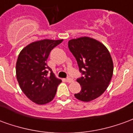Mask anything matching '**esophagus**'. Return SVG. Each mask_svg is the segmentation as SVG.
I'll return each instance as SVG.
<instances>
[{
  "label": "esophagus",
  "instance_id": "1",
  "mask_svg": "<svg viewBox=\"0 0 133 133\" xmlns=\"http://www.w3.org/2000/svg\"><path fill=\"white\" fill-rule=\"evenodd\" d=\"M65 81H66V82H68V83H72V81H73V80L70 78H67Z\"/></svg>",
  "mask_w": 133,
  "mask_h": 133
}]
</instances>
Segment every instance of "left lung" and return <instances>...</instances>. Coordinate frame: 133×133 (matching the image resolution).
I'll use <instances>...</instances> for the list:
<instances>
[{
	"label": "left lung",
	"mask_w": 133,
	"mask_h": 133,
	"mask_svg": "<svg viewBox=\"0 0 133 133\" xmlns=\"http://www.w3.org/2000/svg\"><path fill=\"white\" fill-rule=\"evenodd\" d=\"M68 48L81 73L77 79L81 90L75 97L84 102L98 98L105 91L112 76L113 63L110 52L103 44L88 37L70 40Z\"/></svg>",
	"instance_id": "8db88e82"
}]
</instances>
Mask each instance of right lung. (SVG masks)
Returning a JSON list of instances; mask_svg holds the SVG:
<instances>
[{"label": "right lung", "instance_id": "1", "mask_svg": "<svg viewBox=\"0 0 133 133\" xmlns=\"http://www.w3.org/2000/svg\"><path fill=\"white\" fill-rule=\"evenodd\" d=\"M63 40H42L33 42L20 52L16 63V77L21 89L36 104L50 103L55 97L60 79L48 66L50 52Z\"/></svg>", "mask_w": 133, "mask_h": 133}]
</instances>
